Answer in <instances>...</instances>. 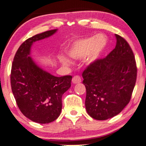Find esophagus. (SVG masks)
Here are the masks:
<instances>
[{"label":"esophagus","mask_w":146,"mask_h":146,"mask_svg":"<svg viewBox=\"0 0 146 146\" xmlns=\"http://www.w3.org/2000/svg\"><path fill=\"white\" fill-rule=\"evenodd\" d=\"M81 82V78L80 76H75L72 79V82L73 84H78V83H80Z\"/></svg>","instance_id":"1"}]
</instances>
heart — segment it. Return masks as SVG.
<instances>
[{
	"mask_svg": "<svg viewBox=\"0 0 146 146\" xmlns=\"http://www.w3.org/2000/svg\"><path fill=\"white\" fill-rule=\"evenodd\" d=\"M107 44V38L102 35H98L76 41L68 50V54L73 59H80L88 55L86 62L93 64L100 58ZM60 60L64 64H70L69 61L65 57H61Z\"/></svg>",
	"mask_w": 146,
	"mask_h": 146,
	"instance_id": "heart-1",
	"label": "heart"
}]
</instances>
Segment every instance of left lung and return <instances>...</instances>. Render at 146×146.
<instances>
[{
	"label": "left lung",
	"instance_id": "obj_1",
	"mask_svg": "<svg viewBox=\"0 0 146 146\" xmlns=\"http://www.w3.org/2000/svg\"><path fill=\"white\" fill-rule=\"evenodd\" d=\"M115 48L90 64L82 73L88 114L103 121L118 114L130 101L137 80L134 53L124 38L116 35Z\"/></svg>",
	"mask_w": 146,
	"mask_h": 146
}]
</instances>
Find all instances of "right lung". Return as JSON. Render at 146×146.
<instances>
[{
    "label": "right lung",
    "instance_id": "obj_1",
    "mask_svg": "<svg viewBox=\"0 0 146 146\" xmlns=\"http://www.w3.org/2000/svg\"><path fill=\"white\" fill-rule=\"evenodd\" d=\"M56 31L49 30L25 40L16 52L11 70V87L19 110L25 117L41 124L51 123L59 117L62 95L71 85V76H52L28 56L33 43Z\"/></svg>",
    "mask_w": 146,
    "mask_h": 146
}]
</instances>
